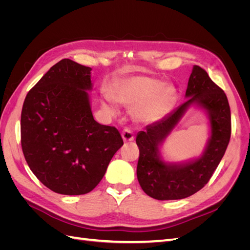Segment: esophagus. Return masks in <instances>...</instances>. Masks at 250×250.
Wrapping results in <instances>:
<instances>
[{"mask_svg": "<svg viewBox=\"0 0 250 250\" xmlns=\"http://www.w3.org/2000/svg\"><path fill=\"white\" fill-rule=\"evenodd\" d=\"M122 138L124 142H132L134 140V133L130 128H125L122 131Z\"/></svg>", "mask_w": 250, "mask_h": 250, "instance_id": "34e87169", "label": "esophagus"}]
</instances>
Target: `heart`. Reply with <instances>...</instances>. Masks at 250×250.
<instances>
[{"mask_svg": "<svg viewBox=\"0 0 250 250\" xmlns=\"http://www.w3.org/2000/svg\"><path fill=\"white\" fill-rule=\"evenodd\" d=\"M173 86L162 84L154 78L137 76L125 80L113 93V99L124 106L133 107V117L140 122L150 123L161 119L175 100ZM107 110H110L106 106Z\"/></svg>", "mask_w": 250, "mask_h": 250, "instance_id": "heart-1", "label": "heart"}]
</instances>
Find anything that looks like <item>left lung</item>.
<instances>
[{
	"label": "left lung",
	"mask_w": 250,
	"mask_h": 250,
	"mask_svg": "<svg viewBox=\"0 0 250 250\" xmlns=\"http://www.w3.org/2000/svg\"><path fill=\"white\" fill-rule=\"evenodd\" d=\"M186 96L190 98L185 103L161 121L148 125L135 140L140 150L138 180L143 191L154 199H183L201 190L221 162L230 140L228 97L199 65L193 67ZM192 103L201 104L210 113L212 134L209 145L204 155L194 162L183 166L165 164L158 155V146Z\"/></svg>",
	"instance_id": "left-lung-1"
}]
</instances>
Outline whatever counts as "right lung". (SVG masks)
Masks as SVG:
<instances>
[{
  "instance_id": "1",
  "label": "right lung",
  "mask_w": 250,
  "mask_h": 250,
  "mask_svg": "<svg viewBox=\"0 0 250 250\" xmlns=\"http://www.w3.org/2000/svg\"><path fill=\"white\" fill-rule=\"evenodd\" d=\"M90 69L62 59L29 90L21 116V144L29 168L42 185L63 195L98 186L123 139L94 120L86 90Z\"/></svg>"
}]
</instances>
